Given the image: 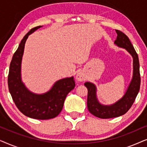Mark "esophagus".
<instances>
[{"label": "esophagus", "mask_w": 147, "mask_h": 147, "mask_svg": "<svg viewBox=\"0 0 147 147\" xmlns=\"http://www.w3.org/2000/svg\"><path fill=\"white\" fill-rule=\"evenodd\" d=\"M76 78L78 82H83L86 80L85 74H84L82 71H79L77 74V75H76Z\"/></svg>", "instance_id": "34e87169"}]
</instances>
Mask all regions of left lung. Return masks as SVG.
I'll return each instance as SVG.
<instances>
[{
	"mask_svg": "<svg viewBox=\"0 0 147 147\" xmlns=\"http://www.w3.org/2000/svg\"><path fill=\"white\" fill-rule=\"evenodd\" d=\"M116 32L117 37L114 43L118 47L126 49L133 58V76L125 94L121 99L112 105H102L96 97V86L91 82L84 84L88 89V110L94 116L104 119L118 117L126 113L133 104L140 90V65L137 53L127 36L119 30H116Z\"/></svg>",
	"mask_w": 147,
	"mask_h": 147,
	"instance_id": "obj_1",
	"label": "left lung"
}]
</instances>
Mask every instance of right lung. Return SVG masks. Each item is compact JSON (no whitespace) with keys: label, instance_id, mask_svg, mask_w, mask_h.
<instances>
[{"label":"right lung","instance_id":"1","mask_svg":"<svg viewBox=\"0 0 147 147\" xmlns=\"http://www.w3.org/2000/svg\"><path fill=\"white\" fill-rule=\"evenodd\" d=\"M41 27L31 29L21 40L10 64L8 86L15 105L24 115L35 119L47 120L56 117L61 112L66 96L76 84L74 77L63 78L56 82L49 91L37 94L30 92L23 83L21 67L26 40L30 34Z\"/></svg>","mask_w":147,"mask_h":147}]
</instances>
